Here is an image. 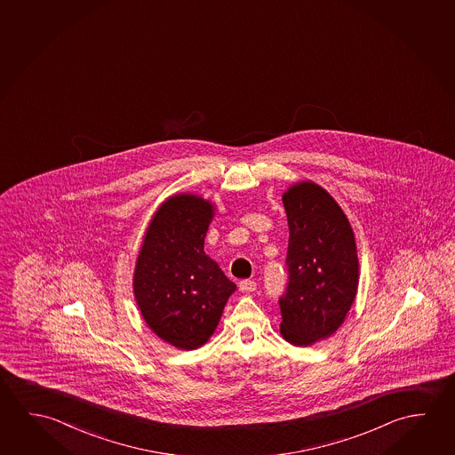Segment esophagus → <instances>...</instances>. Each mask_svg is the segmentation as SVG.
Segmentation results:
<instances>
[{"mask_svg":"<svg viewBox=\"0 0 455 455\" xmlns=\"http://www.w3.org/2000/svg\"><path fill=\"white\" fill-rule=\"evenodd\" d=\"M255 289H257V283L255 281L246 279V281L239 283V291H243V293H252V291H255Z\"/></svg>","mask_w":455,"mask_h":455,"instance_id":"obj_1","label":"esophagus"}]
</instances>
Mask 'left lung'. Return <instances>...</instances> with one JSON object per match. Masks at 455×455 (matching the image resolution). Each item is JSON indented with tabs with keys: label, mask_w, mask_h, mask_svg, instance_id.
I'll return each instance as SVG.
<instances>
[{
	"label": "left lung",
	"mask_w": 455,
	"mask_h": 455,
	"mask_svg": "<svg viewBox=\"0 0 455 455\" xmlns=\"http://www.w3.org/2000/svg\"><path fill=\"white\" fill-rule=\"evenodd\" d=\"M283 203L291 238L279 328L287 343L307 347L336 333L355 301L357 241L341 206L313 180L291 184Z\"/></svg>",
	"instance_id": "8db88e82"
}]
</instances>
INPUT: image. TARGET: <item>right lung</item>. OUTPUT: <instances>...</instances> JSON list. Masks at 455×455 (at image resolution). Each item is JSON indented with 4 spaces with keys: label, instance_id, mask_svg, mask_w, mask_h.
I'll list each match as a JSON object with an SVG mask.
<instances>
[{
    "label": "right lung",
    "instance_id": "add662e5",
    "mask_svg": "<svg viewBox=\"0 0 455 455\" xmlns=\"http://www.w3.org/2000/svg\"><path fill=\"white\" fill-rule=\"evenodd\" d=\"M216 211L202 195L168 196L150 219L134 261L133 295L142 319L176 349L208 343L236 291L204 252Z\"/></svg>",
    "mask_w": 455,
    "mask_h": 455
}]
</instances>
